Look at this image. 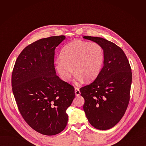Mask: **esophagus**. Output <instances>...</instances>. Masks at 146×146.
Instances as JSON below:
<instances>
[{
  "label": "esophagus",
  "instance_id": "obj_1",
  "mask_svg": "<svg viewBox=\"0 0 146 146\" xmlns=\"http://www.w3.org/2000/svg\"><path fill=\"white\" fill-rule=\"evenodd\" d=\"M75 92L76 96L80 95V89L78 88H75Z\"/></svg>",
  "mask_w": 146,
  "mask_h": 146
}]
</instances>
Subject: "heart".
Returning <instances> with one entry per match:
<instances>
[{"mask_svg": "<svg viewBox=\"0 0 146 146\" xmlns=\"http://www.w3.org/2000/svg\"><path fill=\"white\" fill-rule=\"evenodd\" d=\"M105 59L104 51L97 42L75 40L64 46L60 58L55 61V68L61 80L68 82L74 71L76 82L85 79L94 81L100 73Z\"/></svg>", "mask_w": 146, "mask_h": 146, "instance_id": "heart-1", "label": "heart"}]
</instances>
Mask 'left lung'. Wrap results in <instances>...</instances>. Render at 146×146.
Instances as JSON below:
<instances>
[{
    "mask_svg": "<svg viewBox=\"0 0 146 146\" xmlns=\"http://www.w3.org/2000/svg\"><path fill=\"white\" fill-rule=\"evenodd\" d=\"M100 44L104 66L91 84L81 88L83 110L90 123L99 130L110 129L124 115L130 100L132 72L124 52L113 42L99 37L84 36Z\"/></svg>",
    "mask_w": 146,
    "mask_h": 146,
    "instance_id": "left-lung-1",
    "label": "left lung"
}]
</instances>
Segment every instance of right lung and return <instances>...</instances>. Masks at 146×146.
<instances>
[{
	"instance_id": "obj_1",
	"label": "right lung",
	"mask_w": 146,
	"mask_h": 146,
	"mask_svg": "<svg viewBox=\"0 0 146 146\" xmlns=\"http://www.w3.org/2000/svg\"><path fill=\"white\" fill-rule=\"evenodd\" d=\"M64 36L39 39L24 48L15 61L12 87L17 107L31 127L46 135L63 131L75 89L56 73L55 48Z\"/></svg>"
}]
</instances>
